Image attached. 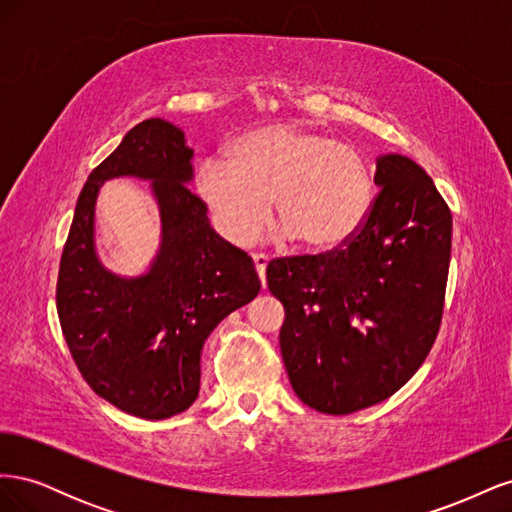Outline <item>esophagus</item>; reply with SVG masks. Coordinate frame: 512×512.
<instances>
[{"label": "esophagus", "mask_w": 512, "mask_h": 512, "mask_svg": "<svg viewBox=\"0 0 512 512\" xmlns=\"http://www.w3.org/2000/svg\"><path fill=\"white\" fill-rule=\"evenodd\" d=\"M254 265H256V271H258V277L262 286H267V277H265V271H267V265H269V258L265 254H254Z\"/></svg>", "instance_id": "34e87169"}]
</instances>
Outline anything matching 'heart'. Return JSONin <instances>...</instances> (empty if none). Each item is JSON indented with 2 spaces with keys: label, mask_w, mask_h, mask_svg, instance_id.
Here are the masks:
<instances>
[{
  "label": "heart",
  "mask_w": 512,
  "mask_h": 512,
  "mask_svg": "<svg viewBox=\"0 0 512 512\" xmlns=\"http://www.w3.org/2000/svg\"><path fill=\"white\" fill-rule=\"evenodd\" d=\"M198 192L230 241L250 243L273 205L282 237L331 250L361 228L374 190L359 149L318 130L275 123L239 136L228 158L200 164Z\"/></svg>",
  "instance_id": "1"
}]
</instances>
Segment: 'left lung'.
I'll return each mask as SVG.
<instances>
[{"label": "left lung", "mask_w": 512, "mask_h": 512, "mask_svg": "<svg viewBox=\"0 0 512 512\" xmlns=\"http://www.w3.org/2000/svg\"><path fill=\"white\" fill-rule=\"evenodd\" d=\"M378 196L333 252L271 260L284 305L282 359L294 393L324 414H350L397 393L423 365L442 322L453 218L414 160H376Z\"/></svg>", "instance_id": "8db88e82"}]
</instances>
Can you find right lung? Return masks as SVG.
<instances>
[{"label":"right lung","mask_w":512,"mask_h":512,"mask_svg":"<svg viewBox=\"0 0 512 512\" xmlns=\"http://www.w3.org/2000/svg\"><path fill=\"white\" fill-rule=\"evenodd\" d=\"M192 158L170 121L134 126L87 177L59 262L57 314L76 367L96 395L147 421L194 404L207 337L260 292L252 258L213 230L188 188ZM117 176L149 180L161 211L159 254L134 278L108 272L95 250L97 192Z\"/></svg>","instance_id":"add662e5"}]
</instances>
